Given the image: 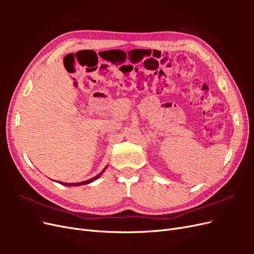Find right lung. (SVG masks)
<instances>
[{"label": "right lung", "mask_w": 254, "mask_h": 254, "mask_svg": "<svg viewBox=\"0 0 254 254\" xmlns=\"http://www.w3.org/2000/svg\"><path fill=\"white\" fill-rule=\"evenodd\" d=\"M106 170V167L104 168L103 170V172L102 173H99L97 176H95V177H93V178H91V179H89V180H86V181H82V182H76V183H64V182H59L60 184H63V186H66V187H78V186H82V184H88V183H91V182H93L94 180H96V179H98L99 177H101V175L104 173V171Z\"/></svg>", "instance_id": "right-lung-1"}]
</instances>
